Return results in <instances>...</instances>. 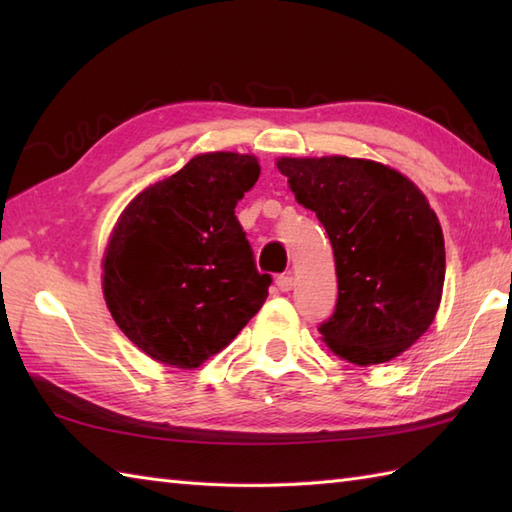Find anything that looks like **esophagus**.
Returning <instances> with one entry per match:
<instances>
[{"label":"esophagus","mask_w":512,"mask_h":512,"mask_svg":"<svg viewBox=\"0 0 512 512\" xmlns=\"http://www.w3.org/2000/svg\"><path fill=\"white\" fill-rule=\"evenodd\" d=\"M275 284H277V288H279L281 292H288V290H292V286H295V279H292L290 273H288V275H279V277L275 279Z\"/></svg>","instance_id":"34e87169"}]
</instances>
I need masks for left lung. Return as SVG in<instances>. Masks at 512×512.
<instances>
[{
	"label": "left lung",
	"instance_id": "obj_1",
	"mask_svg": "<svg viewBox=\"0 0 512 512\" xmlns=\"http://www.w3.org/2000/svg\"><path fill=\"white\" fill-rule=\"evenodd\" d=\"M299 204L330 237L339 299L319 325L325 345L354 365L396 358L436 319L444 237L422 191L374 160L281 158Z\"/></svg>",
	"mask_w": 512,
	"mask_h": 512
}]
</instances>
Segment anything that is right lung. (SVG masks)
I'll return each mask as SVG.
<instances>
[{
	"mask_svg": "<svg viewBox=\"0 0 512 512\" xmlns=\"http://www.w3.org/2000/svg\"><path fill=\"white\" fill-rule=\"evenodd\" d=\"M259 178L257 158L215 151L138 193L103 259L118 328L147 356L200 367L231 343L268 297L235 206Z\"/></svg>",
	"mask_w": 512,
	"mask_h": 512,
	"instance_id": "add662e5",
	"label": "right lung"
}]
</instances>
